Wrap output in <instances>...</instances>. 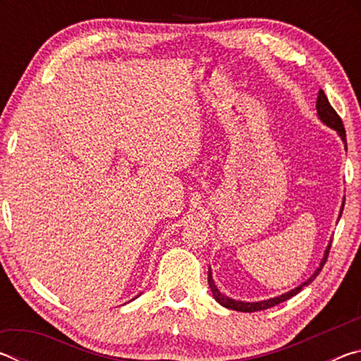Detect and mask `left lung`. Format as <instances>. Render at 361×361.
I'll use <instances>...</instances> for the list:
<instances>
[{
  "label": "left lung",
  "mask_w": 361,
  "mask_h": 361,
  "mask_svg": "<svg viewBox=\"0 0 361 361\" xmlns=\"http://www.w3.org/2000/svg\"><path fill=\"white\" fill-rule=\"evenodd\" d=\"M317 113H319V118H320L323 122H325V124H326L328 127H331V129L338 130V133H339L341 138H342V142H344V145H345V149H347V140H345L344 124H342V119L339 118V114L334 111V108L331 106V103L328 102V97L325 95V92H323L322 89H320V92H319V99H317ZM342 209H344V207H342ZM329 248H331V245H329V247L326 248L325 258H323V261L320 262V267L317 269L314 276L310 277V279L307 280V282H304L301 286H298V288L291 290V291H288V293H285V295H282V296L267 299V301H261V302H242V301H235V299H231V298H228V296L221 295V293L218 291L215 282H213L212 272L209 271V285H210V288H212L213 298H215L219 304L224 305V307L232 309V310H239V312H258V310H264V309H269V307H274V305H277V304H280V302L286 301V299H290L291 296L298 295V293L302 290V286L309 285L317 276H319L320 271L323 269V266H325L326 259H328Z\"/></svg>",
  "instance_id": "8db88e82"
}]
</instances>
